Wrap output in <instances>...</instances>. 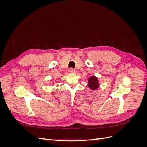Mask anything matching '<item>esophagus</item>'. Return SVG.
I'll list each match as a JSON object with an SVG mask.
<instances>
[{"label": "esophagus", "instance_id": "obj_1", "mask_svg": "<svg viewBox=\"0 0 147 147\" xmlns=\"http://www.w3.org/2000/svg\"><path fill=\"white\" fill-rule=\"evenodd\" d=\"M69 72H70V73L74 74V73L76 72V71H75V70L74 69H69Z\"/></svg>", "mask_w": 147, "mask_h": 147}]
</instances>
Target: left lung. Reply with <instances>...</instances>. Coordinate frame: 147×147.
<instances>
[{
	"label": "left lung",
	"instance_id": "8db88e82",
	"mask_svg": "<svg viewBox=\"0 0 147 147\" xmlns=\"http://www.w3.org/2000/svg\"><path fill=\"white\" fill-rule=\"evenodd\" d=\"M88 82V86L92 90H96L99 86L98 78L95 77L94 75H92L89 78Z\"/></svg>",
	"mask_w": 147,
	"mask_h": 147
}]
</instances>
